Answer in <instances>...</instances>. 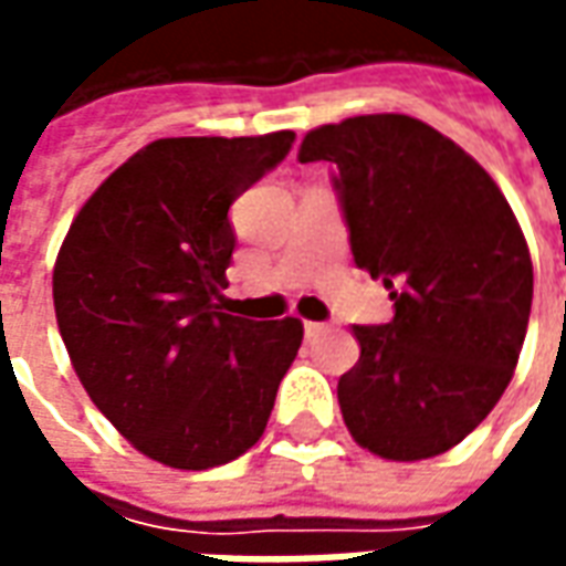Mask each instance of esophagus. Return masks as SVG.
I'll list each match as a JSON object with an SVG mask.
<instances>
[{"instance_id":"1","label":"esophagus","mask_w":566,"mask_h":566,"mask_svg":"<svg viewBox=\"0 0 566 566\" xmlns=\"http://www.w3.org/2000/svg\"><path fill=\"white\" fill-rule=\"evenodd\" d=\"M321 333H327V324H318V321H306V336L308 339H315Z\"/></svg>"}]
</instances>
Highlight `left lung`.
Returning a JSON list of instances; mask_svg holds the SVG:
<instances>
[{
    "label": "left lung",
    "mask_w": 566,
    "mask_h": 566,
    "mask_svg": "<svg viewBox=\"0 0 566 566\" xmlns=\"http://www.w3.org/2000/svg\"><path fill=\"white\" fill-rule=\"evenodd\" d=\"M336 166L357 270L391 291L394 318L352 333L360 360L339 379L357 446L424 461L497 406L522 355L534 266L494 178L409 115H360L306 133L300 163Z\"/></svg>",
    "instance_id": "1"
}]
</instances>
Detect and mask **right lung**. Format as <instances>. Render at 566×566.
Segmentation results:
<instances>
[{"instance_id":"add662e5","label":"right lung","mask_w":566,"mask_h":566,"mask_svg":"<svg viewBox=\"0 0 566 566\" xmlns=\"http://www.w3.org/2000/svg\"><path fill=\"white\" fill-rule=\"evenodd\" d=\"M294 133L157 139L96 187L54 266L72 367L133 449L175 470L245 454L303 343V321L218 306L235 233L230 206L275 169Z\"/></svg>"}]
</instances>
